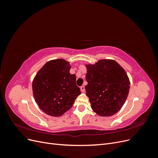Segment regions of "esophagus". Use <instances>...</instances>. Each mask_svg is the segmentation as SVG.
Wrapping results in <instances>:
<instances>
[{
	"label": "esophagus",
	"instance_id": "obj_1",
	"mask_svg": "<svg viewBox=\"0 0 158 158\" xmlns=\"http://www.w3.org/2000/svg\"><path fill=\"white\" fill-rule=\"evenodd\" d=\"M80 90H81V92H85V88H84V85H82V86L80 87Z\"/></svg>",
	"mask_w": 158,
	"mask_h": 158
}]
</instances>
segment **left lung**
Wrapping results in <instances>:
<instances>
[{"instance_id": "1", "label": "left lung", "mask_w": 158, "mask_h": 158, "mask_svg": "<svg viewBox=\"0 0 158 158\" xmlns=\"http://www.w3.org/2000/svg\"><path fill=\"white\" fill-rule=\"evenodd\" d=\"M86 68L85 89L91 107L99 116L113 115L125 103L129 92L130 81L126 72L110 59L99 60Z\"/></svg>"}]
</instances>
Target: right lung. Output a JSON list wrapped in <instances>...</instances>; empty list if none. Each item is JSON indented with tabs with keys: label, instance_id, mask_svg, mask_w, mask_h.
I'll use <instances>...</instances> for the list:
<instances>
[{
	"label": "right lung",
	"instance_id": "obj_1",
	"mask_svg": "<svg viewBox=\"0 0 158 158\" xmlns=\"http://www.w3.org/2000/svg\"><path fill=\"white\" fill-rule=\"evenodd\" d=\"M70 63L52 60L38 71L32 82L33 96L40 108L52 117H60L72 107L81 94L75 74H70Z\"/></svg>",
	"mask_w": 158,
	"mask_h": 158
}]
</instances>
